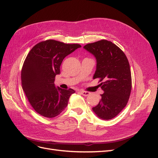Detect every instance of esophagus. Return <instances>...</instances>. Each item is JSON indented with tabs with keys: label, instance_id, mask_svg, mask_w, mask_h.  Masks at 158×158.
Segmentation results:
<instances>
[{
	"label": "esophagus",
	"instance_id": "esophagus-1",
	"mask_svg": "<svg viewBox=\"0 0 158 158\" xmlns=\"http://www.w3.org/2000/svg\"><path fill=\"white\" fill-rule=\"evenodd\" d=\"M80 92L81 93V94H82L84 96H88V95L89 94V92H85V91H83V90H80Z\"/></svg>",
	"mask_w": 158,
	"mask_h": 158
}]
</instances>
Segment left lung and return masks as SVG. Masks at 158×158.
<instances>
[{"label":"left lung","mask_w":158,"mask_h":158,"mask_svg":"<svg viewBox=\"0 0 158 158\" xmlns=\"http://www.w3.org/2000/svg\"><path fill=\"white\" fill-rule=\"evenodd\" d=\"M84 48L97 60L94 79L99 78L104 91L102 99L92 108L98 117L109 120L125 107L132 89L131 72L124 52L111 41L102 40L85 45Z\"/></svg>","instance_id":"8db88e82"}]
</instances>
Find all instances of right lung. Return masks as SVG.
<instances>
[{"mask_svg": "<svg viewBox=\"0 0 158 158\" xmlns=\"http://www.w3.org/2000/svg\"><path fill=\"white\" fill-rule=\"evenodd\" d=\"M81 45L49 40L38 43L30 50L21 72L22 89L33 109L41 115L52 118L66 107L75 92L55 86L60 66L65 57Z\"/></svg>", "mask_w": 158, "mask_h": 158, "instance_id": "right-lung-1", "label": "right lung"}]
</instances>
